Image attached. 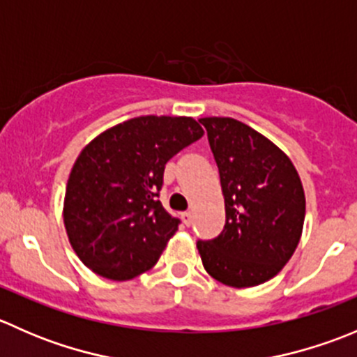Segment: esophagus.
Listing matches in <instances>:
<instances>
[{
  "label": "esophagus",
  "mask_w": 357,
  "mask_h": 357,
  "mask_svg": "<svg viewBox=\"0 0 357 357\" xmlns=\"http://www.w3.org/2000/svg\"><path fill=\"white\" fill-rule=\"evenodd\" d=\"M181 218H183V222H185L186 226H192V222H193V212H190V211L183 212Z\"/></svg>",
  "instance_id": "obj_1"
}]
</instances>
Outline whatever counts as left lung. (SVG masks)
<instances>
[{"label": "left lung", "mask_w": 357, "mask_h": 357, "mask_svg": "<svg viewBox=\"0 0 357 357\" xmlns=\"http://www.w3.org/2000/svg\"><path fill=\"white\" fill-rule=\"evenodd\" d=\"M221 176L226 225L197 248L208 275L235 289L268 282L297 248L305 197L290 158L268 138L231 117H204Z\"/></svg>", "instance_id": "left-lung-1"}]
</instances>
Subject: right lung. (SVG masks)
<instances>
[{
    "label": "right lung",
    "mask_w": 357,
    "mask_h": 357,
    "mask_svg": "<svg viewBox=\"0 0 357 357\" xmlns=\"http://www.w3.org/2000/svg\"><path fill=\"white\" fill-rule=\"evenodd\" d=\"M202 136L192 117L142 115L107 129L79 153L63 222L84 266L124 282L157 264L181 222L158 200L165 164Z\"/></svg>",
    "instance_id": "add662e5"
}]
</instances>
